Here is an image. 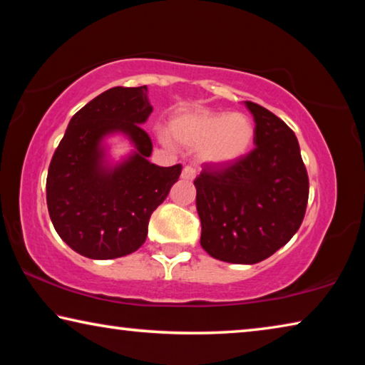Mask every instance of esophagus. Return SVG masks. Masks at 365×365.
<instances>
[{
	"label": "esophagus",
	"instance_id": "obj_1",
	"mask_svg": "<svg viewBox=\"0 0 365 365\" xmlns=\"http://www.w3.org/2000/svg\"><path fill=\"white\" fill-rule=\"evenodd\" d=\"M196 177V170L191 168V165H187V168H183L182 170V178L183 180H193Z\"/></svg>",
	"mask_w": 365,
	"mask_h": 365
}]
</instances>
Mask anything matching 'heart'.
<instances>
[{
  "label": "heart",
  "instance_id": "1",
  "mask_svg": "<svg viewBox=\"0 0 365 365\" xmlns=\"http://www.w3.org/2000/svg\"><path fill=\"white\" fill-rule=\"evenodd\" d=\"M255 123L242 113L193 110L175 117L170 135L178 145L200 151L205 164L225 169L248 156L255 143Z\"/></svg>",
  "mask_w": 365,
  "mask_h": 365
}]
</instances>
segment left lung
Listing matches in <instances>:
<instances>
[{"label":"left lung","instance_id":"8db88e82","mask_svg":"<svg viewBox=\"0 0 365 365\" xmlns=\"http://www.w3.org/2000/svg\"><path fill=\"white\" fill-rule=\"evenodd\" d=\"M255 145L232 168L195 180L201 246L232 264H256L285 246L304 219L309 180L299 143L285 122L256 103Z\"/></svg>","mask_w":365,"mask_h":365}]
</instances>
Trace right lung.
<instances>
[{"label":"right lung","instance_id":"add662e5","mask_svg":"<svg viewBox=\"0 0 365 365\" xmlns=\"http://www.w3.org/2000/svg\"><path fill=\"white\" fill-rule=\"evenodd\" d=\"M146 85L114 86L72 117L46 178L48 212L63 242L90 259H115L145 243L150 217L168 197L182 165L151 164L153 143L141 125L153 113ZM133 146L119 161L107 140Z\"/></svg>","mask_w":365,"mask_h":365}]
</instances>
